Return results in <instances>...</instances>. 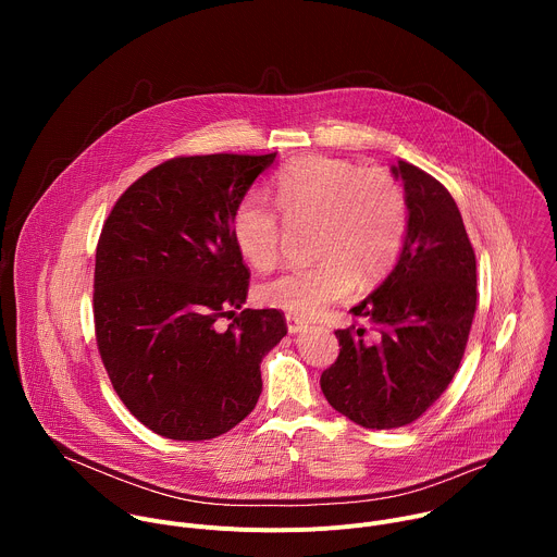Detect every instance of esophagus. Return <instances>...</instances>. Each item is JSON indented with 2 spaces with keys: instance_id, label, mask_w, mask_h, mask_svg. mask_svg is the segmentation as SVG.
<instances>
[{
  "instance_id": "obj_1",
  "label": "esophagus",
  "mask_w": 557,
  "mask_h": 557,
  "mask_svg": "<svg viewBox=\"0 0 557 557\" xmlns=\"http://www.w3.org/2000/svg\"><path fill=\"white\" fill-rule=\"evenodd\" d=\"M286 326H288L290 335H297V333L306 331V322L301 320V317H295V314H286Z\"/></svg>"
}]
</instances>
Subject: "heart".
<instances>
[{"label":"heart","instance_id":"obj_1","mask_svg":"<svg viewBox=\"0 0 557 557\" xmlns=\"http://www.w3.org/2000/svg\"><path fill=\"white\" fill-rule=\"evenodd\" d=\"M273 200L286 222H317L310 267L286 269L258 290L262 304L295 317H314L344 299L355 282L372 286L399 260L408 235L404 187L381 168L361 170L348 158L301 156L273 183ZM240 256L258 271L280 258L282 220L260 196H247L231 215Z\"/></svg>","mask_w":557,"mask_h":557}]
</instances>
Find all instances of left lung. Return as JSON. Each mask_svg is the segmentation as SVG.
Returning <instances> with one entry per match:
<instances>
[{"label":"left lung","mask_w":557,"mask_h":557,"mask_svg":"<svg viewBox=\"0 0 557 557\" xmlns=\"http://www.w3.org/2000/svg\"><path fill=\"white\" fill-rule=\"evenodd\" d=\"M408 235L385 282L335 331L337 361L322 372L329 404L368 430L404 428L428 412L454 379L475 312V256L451 194L399 161Z\"/></svg>","instance_id":"left-lung-1"}]
</instances>
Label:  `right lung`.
Listing matches in <instances>:
<instances>
[{"label": "right lung", "mask_w": 557, "mask_h": 557, "mask_svg": "<svg viewBox=\"0 0 557 557\" xmlns=\"http://www.w3.org/2000/svg\"><path fill=\"white\" fill-rule=\"evenodd\" d=\"M273 161L170 158L125 189L101 228L99 355L125 408L165 438L209 441L245 421L262 357L286 335L277 308L239 309L251 273L231 235L233 209Z\"/></svg>", "instance_id": "right-lung-1"}]
</instances>
